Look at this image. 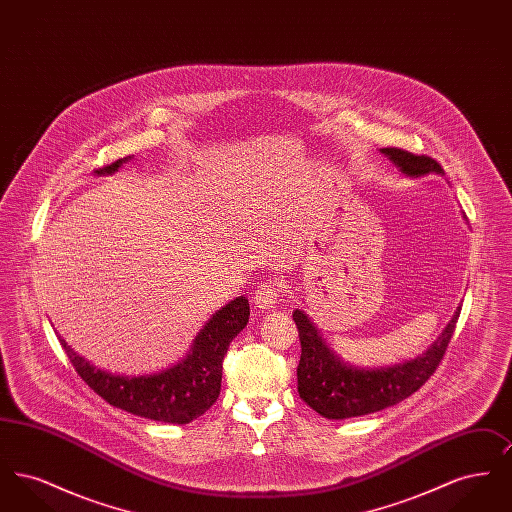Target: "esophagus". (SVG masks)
<instances>
[{
	"instance_id": "34e87169",
	"label": "esophagus",
	"mask_w": 512,
	"mask_h": 512,
	"mask_svg": "<svg viewBox=\"0 0 512 512\" xmlns=\"http://www.w3.org/2000/svg\"><path fill=\"white\" fill-rule=\"evenodd\" d=\"M280 293H282V284L276 282V280H268V282H263V284L257 288L253 301H255V305H257L259 309H265V311H267V309H274V305L278 303Z\"/></svg>"
}]
</instances>
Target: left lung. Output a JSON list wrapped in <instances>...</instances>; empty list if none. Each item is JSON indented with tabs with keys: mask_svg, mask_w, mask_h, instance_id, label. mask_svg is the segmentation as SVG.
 <instances>
[{
	"mask_svg": "<svg viewBox=\"0 0 512 512\" xmlns=\"http://www.w3.org/2000/svg\"><path fill=\"white\" fill-rule=\"evenodd\" d=\"M405 176H424L443 172L438 161L428 155H414L399 147L380 149ZM461 307L449 320L438 340L422 355L399 365L361 368L343 363L340 355L324 341L309 317L295 309L293 322L299 330L301 359L297 366L299 397L320 416L343 420L351 416L376 413L420 390L436 372L445 349L455 332Z\"/></svg>",
	"mask_w": 512,
	"mask_h": 512,
	"instance_id": "8db88e82",
	"label": "left lung"
}]
</instances>
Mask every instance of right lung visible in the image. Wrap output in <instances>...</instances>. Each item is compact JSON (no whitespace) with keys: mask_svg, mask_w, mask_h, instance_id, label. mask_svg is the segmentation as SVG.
I'll use <instances>...</instances> for the list:
<instances>
[{"mask_svg":"<svg viewBox=\"0 0 512 512\" xmlns=\"http://www.w3.org/2000/svg\"><path fill=\"white\" fill-rule=\"evenodd\" d=\"M128 159L111 163L103 172L119 171ZM247 320L249 301L240 295L209 318L182 361L167 370L132 378L90 365L67 341H59L78 376L109 405L159 422L188 424L219 399L222 359Z\"/></svg>","mask_w":512,"mask_h":512,"instance_id":"1","label":"right lung"}]
</instances>
